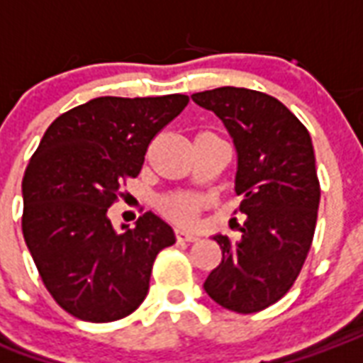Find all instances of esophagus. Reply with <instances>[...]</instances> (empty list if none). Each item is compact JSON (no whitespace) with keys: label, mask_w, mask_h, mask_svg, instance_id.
Wrapping results in <instances>:
<instances>
[{"label":"esophagus","mask_w":363,"mask_h":363,"mask_svg":"<svg viewBox=\"0 0 363 363\" xmlns=\"http://www.w3.org/2000/svg\"><path fill=\"white\" fill-rule=\"evenodd\" d=\"M174 236H177V240H181V242H196V240H198V236L192 235V233H184V230L181 229L174 230Z\"/></svg>","instance_id":"34e87169"}]
</instances>
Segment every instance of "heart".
<instances>
[{"mask_svg":"<svg viewBox=\"0 0 363 363\" xmlns=\"http://www.w3.org/2000/svg\"><path fill=\"white\" fill-rule=\"evenodd\" d=\"M202 206L203 202L196 196L173 194L161 198L157 208H160L161 216L167 217L169 221L177 223V225H192Z\"/></svg>","mask_w":363,"mask_h":363,"instance_id":"b5f03b06","label":"heart"}]
</instances>
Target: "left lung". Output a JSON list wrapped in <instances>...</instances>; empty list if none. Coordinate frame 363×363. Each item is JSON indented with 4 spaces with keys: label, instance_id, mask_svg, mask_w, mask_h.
<instances>
[{
    "label": "left lung",
    "instance_id": "obj_1",
    "mask_svg": "<svg viewBox=\"0 0 363 363\" xmlns=\"http://www.w3.org/2000/svg\"><path fill=\"white\" fill-rule=\"evenodd\" d=\"M223 121L238 154L236 211L240 240L216 235L223 259L203 289L236 313H256L291 291L311 248L318 221L315 155L308 128L273 96L223 86L192 94Z\"/></svg>",
    "mask_w": 363,
    "mask_h": 363
}]
</instances>
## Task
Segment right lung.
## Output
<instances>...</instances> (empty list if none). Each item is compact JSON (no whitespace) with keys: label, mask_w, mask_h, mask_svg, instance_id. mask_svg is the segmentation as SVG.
I'll list each match as a JSON object with an SVG mask.
<instances>
[{"label":"right lung","mask_w":363,"mask_h":363,"mask_svg":"<svg viewBox=\"0 0 363 363\" xmlns=\"http://www.w3.org/2000/svg\"><path fill=\"white\" fill-rule=\"evenodd\" d=\"M186 106L184 94L90 99L59 115L30 157L24 242L48 292L74 318L109 323L144 302L155 256L174 233L152 211L115 233L107 209L138 177L155 134Z\"/></svg>","instance_id":"add662e5"}]
</instances>
